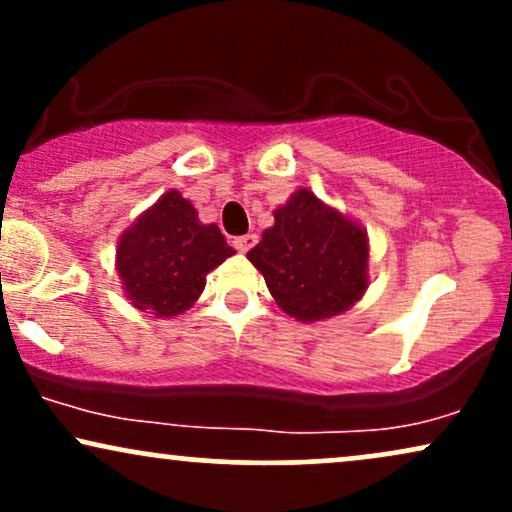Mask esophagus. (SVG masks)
<instances>
[{
	"mask_svg": "<svg viewBox=\"0 0 512 512\" xmlns=\"http://www.w3.org/2000/svg\"><path fill=\"white\" fill-rule=\"evenodd\" d=\"M255 243H257V236H255V233H245V236L233 238V248H236L238 252H248Z\"/></svg>",
	"mask_w": 512,
	"mask_h": 512,
	"instance_id": "esophagus-1",
	"label": "esophagus"
}]
</instances>
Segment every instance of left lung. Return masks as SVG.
I'll return each mask as SVG.
<instances>
[{"label": "left lung", "instance_id": "1", "mask_svg": "<svg viewBox=\"0 0 512 512\" xmlns=\"http://www.w3.org/2000/svg\"><path fill=\"white\" fill-rule=\"evenodd\" d=\"M276 305L298 322L344 315L370 286V240L354 216L298 187L248 252Z\"/></svg>", "mask_w": 512, "mask_h": 512}]
</instances>
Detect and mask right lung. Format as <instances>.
Masks as SVG:
<instances>
[{"instance_id":"1","label":"right lung","mask_w":512,"mask_h":512,"mask_svg":"<svg viewBox=\"0 0 512 512\" xmlns=\"http://www.w3.org/2000/svg\"><path fill=\"white\" fill-rule=\"evenodd\" d=\"M236 250L216 223H202L190 199L163 192L115 245V269L129 305L154 317L190 310L214 272Z\"/></svg>"}]
</instances>
